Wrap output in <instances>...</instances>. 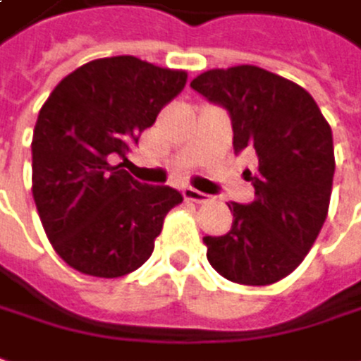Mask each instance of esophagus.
Here are the masks:
<instances>
[{
  "mask_svg": "<svg viewBox=\"0 0 361 361\" xmlns=\"http://www.w3.org/2000/svg\"><path fill=\"white\" fill-rule=\"evenodd\" d=\"M181 193H183V197L188 201H195V203H205V201H209V195H207V193L193 190V188H183Z\"/></svg>",
  "mask_w": 361,
  "mask_h": 361,
  "instance_id": "esophagus-1",
  "label": "esophagus"
}]
</instances>
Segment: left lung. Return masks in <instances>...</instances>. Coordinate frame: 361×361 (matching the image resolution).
<instances>
[{
  "mask_svg": "<svg viewBox=\"0 0 361 361\" xmlns=\"http://www.w3.org/2000/svg\"><path fill=\"white\" fill-rule=\"evenodd\" d=\"M191 88L227 110L235 154L257 156V197L227 203L231 229L203 237L207 261L231 283H276L302 263L326 221L336 168L332 130L302 87L264 68H213Z\"/></svg>",
  "mask_w": 361,
  "mask_h": 361,
  "instance_id": "obj_1",
  "label": "left lung"
}]
</instances>
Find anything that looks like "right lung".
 I'll list each match as a JSON object with an SVG mask.
<instances>
[{
	"mask_svg": "<svg viewBox=\"0 0 361 361\" xmlns=\"http://www.w3.org/2000/svg\"><path fill=\"white\" fill-rule=\"evenodd\" d=\"M183 71L130 55L90 61L59 82L39 110L33 200L57 255L78 273L116 279L154 251L164 217L183 201L122 170L160 110L185 87Z\"/></svg>",
	"mask_w": 361,
	"mask_h": 361,
	"instance_id": "add662e5",
	"label": "right lung"
}]
</instances>
